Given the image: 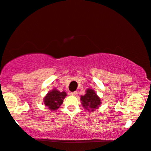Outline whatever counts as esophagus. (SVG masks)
Here are the masks:
<instances>
[{
    "mask_svg": "<svg viewBox=\"0 0 151 151\" xmlns=\"http://www.w3.org/2000/svg\"><path fill=\"white\" fill-rule=\"evenodd\" d=\"M70 94L72 96H76L77 95V91H74V92H71Z\"/></svg>",
    "mask_w": 151,
    "mask_h": 151,
    "instance_id": "esophagus-1",
    "label": "esophagus"
}]
</instances>
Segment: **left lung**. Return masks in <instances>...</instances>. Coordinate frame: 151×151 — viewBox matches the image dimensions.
Masks as SVG:
<instances>
[{
	"instance_id": "left-lung-1",
	"label": "left lung",
	"mask_w": 151,
	"mask_h": 151,
	"mask_svg": "<svg viewBox=\"0 0 151 151\" xmlns=\"http://www.w3.org/2000/svg\"><path fill=\"white\" fill-rule=\"evenodd\" d=\"M84 96H81V104L86 110L93 112L101 104V99L92 88H88Z\"/></svg>"
}]
</instances>
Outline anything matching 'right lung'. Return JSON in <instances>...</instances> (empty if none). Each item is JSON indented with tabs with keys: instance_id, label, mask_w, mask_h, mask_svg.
Listing matches in <instances>:
<instances>
[{
	"instance_id": "obj_1",
	"label": "right lung",
	"mask_w": 151,
	"mask_h": 151,
	"mask_svg": "<svg viewBox=\"0 0 151 151\" xmlns=\"http://www.w3.org/2000/svg\"><path fill=\"white\" fill-rule=\"evenodd\" d=\"M67 96L66 92H60L56 88L49 91L43 99L44 105L50 110H58L63 104V100Z\"/></svg>"
}]
</instances>
